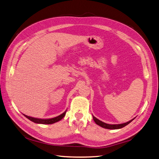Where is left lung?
<instances>
[{"instance_id":"8db88e82","label":"left lung","mask_w":159,"mask_h":159,"mask_svg":"<svg viewBox=\"0 0 159 159\" xmlns=\"http://www.w3.org/2000/svg\"><path fill=\"white\" fill-rule=\"evenodd\" d=\"M93 119L94 120L95 123L98 125H99L100 127H102L103 128H105V129H121V128H123L125 126L127 125L128 124H129L130 123H131L133 120L131 119V121H129L127 123H122V124H115V125H111V124H107V123H103L102 122V121H100V120L98 119L96 117H95L94 116H93Z\"/></svg>"}]
</instances>
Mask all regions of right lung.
Wrapping results in <instances>:
<instances>
[{
    "label": "right lung",
    "instance_id": "add662e5",
    "mask_svg": "<svg viewBox=\"0 0 159 159\" xmlns=\"http://www.w3.org/2000/svg\"><path fill=\"white\" fill-rule=\"evenodd\" d=\"M66 113V111L62 114L60 115L59 116L54 117V118H52V119H38V118L32 117L28 116V115H25V116L26 118H28V119L30 120L31 121H32L34 123H38V124H52V123H54L56 122L60 121V120L65 116Z\"/></svg>",
    "mask_w": 159,
    "mask_h": 159
}]
</instances>
